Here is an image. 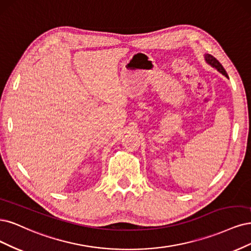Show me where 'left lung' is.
<instances>
[{
  "label": "left lung",
  "instance_id": "8db88e82",
  "mask_svg": "<svg viewBox=\"0 0 251 251\" xmlns=\"http://www.w3.org/2000/svg\"><path fill=\"white\" fill-rule=\"evenodd\" d=\"M204 58H205V61L206 63H208L209 66L213 67L214 69H216L218 72H220L222 75H224L226 78H228V75L227 73H226V71L224 70V68L222 67V64L218 61L213 55L211 54H204Z\"/></svg>",
  "mask_w": 251,
  "mask_h": 251
}]
</instances>
